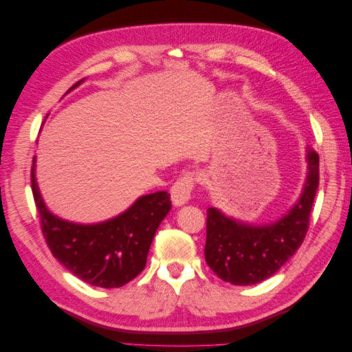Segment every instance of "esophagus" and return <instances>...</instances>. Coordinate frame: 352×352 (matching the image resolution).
Listing matches in <instances>:
<instances>
[{
  "label": "esophagus",
  "instance_id": "1",
  "mask_svg": "<svg viewBox=\"0 0 352 352\" xmlns=\"http://www.w3.org/2000/svg\"><path fill=\"white\" fill-rule=\"evenodd\" d=\"M197 175L194 172H185L173 184L170 194H172V201L175 206H182L192 195V190L195 186Z\"/></svg>",
  "mask_w": 352,
  "mask_h": 352
}]
</instances>
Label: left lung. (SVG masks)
Returning a JSON list of instances; mask_svg holds the SVG:
<instances>
[{
  "instance_id": "obj_1",
  "label": "left lung",
  "mask_w": 352,
  "mask_h": 352,
  "mask_svg": "<svg viewBox=\"0 0 352 352\" xmlns=\"http://www.w3.org/2000/svg\"><path fill=\"white\" fill-rule=\"evenodd\" d=\"M308 176L301 198L279 221L250 226L207 210L206 261L221 280L248 286L270 278L301 247L318 188V154L307 148Z\"/></svg>"
}]
</instances>
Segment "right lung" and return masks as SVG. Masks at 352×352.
I'll use <instances>...</instances> for the list:
<instances>
[{
	"instance_id": "add662e5",
	"label": "right lung",
	"mask_w": 352,
	"mask_h": 352,
	"mask_svg": "<svg viewBox=\"0 0 352 352\" xmlns=\"http://www.w3.org/2000/svg\"><path fill=\"white\" fill-rule=\"evenodd\" d=\"M30 182L42 235L52 255L83 282L107 289L126 285L144 270L155 232L172 207L170 194L160 190L141 197L111 220L76 225L48 211L36 185L35 158Z\"/></svg>"
}]
</instances>
